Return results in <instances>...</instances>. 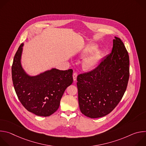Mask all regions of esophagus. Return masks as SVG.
<instances>
[{
	"label": "esophagus",
	"instance_id": "34e87169",
	"mask_svg": "<svg viewBox=\"0 0 146 146\" xmlns=\"http://www.w3.org/2000/svg\"><path fill=\"white\" fill-rule=\"evenodd\" d=\"M77 73L76 72H74L73 74V80L76 81L77 79Z\"/></svg>",
	"mask_w": 146,
	"mask_h": 146
}]
</instances>
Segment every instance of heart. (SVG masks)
I'll return each mask as SVG.
<instances>
[{
  "instance_id": "obj_1",
  "label": "heart",
  "mask_w": 146,
  "mask_h": 146,
  "mask_svg": "<svg viewBox=\"0 0 146 146\" xmlns=\"http://www.w3.org/2000/svg\"><path fill=\"white\" fill-rule=\"evenodd\" d=\"M96 46L95 45H91L87 47L84 51L83 52V54L86 55L88 53H90L95 50ZM102 56V52L100 51H96L90 56H88L84 62V67L87 69H90L94 67L99 60L100 59Z\"/></svg>"
}]
</instances>
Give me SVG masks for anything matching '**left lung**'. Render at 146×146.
I'll list each match as a JSON object with an SVG mask.
<instances>
[{
	"instance_id": "1",
	"label": "left lung",
	"mask_w": 146,
	"mask_h": 146,
	"mask_svg": "<svg viewBox=\"0 0 146 146\" xmlns=\"http://www.w3.org/2000/svg\"><path fill=\"white\" fill-rule=\"evenodd\" d=\"M113 40L111 52L91 71L77 77L81 112L92 118L105 116L117 106L129 78V58L121 40Z\"/></svg>"
}]
</instances>
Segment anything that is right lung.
<instances>
[{
    "label": "right lung",
    "mask_w": 146,
    "mask_h": 146,
    "mask_svg": "<svg viewBox=\"0 0 146 146\" xmlns=\"http://www.w3.org/2000/svg\"><path fill=\"white\" fill-rule=\"evenodd\" d=\"M23 44L17 51L11 67L12 80L17 97L29 112L47 117L59 107L66 88L73 81V70L52 69L35 77L28 76L21 65Z\"/></svg>",
    "instance_id": "1"
}]
</instances>
